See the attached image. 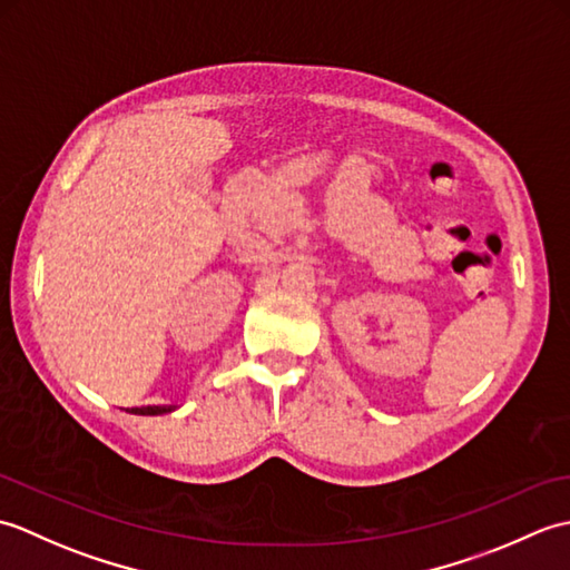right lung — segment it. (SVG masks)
<instances>
[{
  "mask_svg": "<svg viewBox=\"0 0 570 570\" xmlns=\"http://www.w3.org/2000/svg\"><path fill=\"white\" fill-rule=\"evenodd\" d=\"M131 411H137V409H131ZM139 411H141V409H139ZM149 411H154V414H156V411H159V414H161V411H166V406H164V409L156 406V409H149ZM168 411H171V409H168Z\"/></svg>",
  "mask_w": 570,
  "mask_h": 570,
  "instance_id": "right-lung-1",
  "label": "right lung"
}]
</instances>
